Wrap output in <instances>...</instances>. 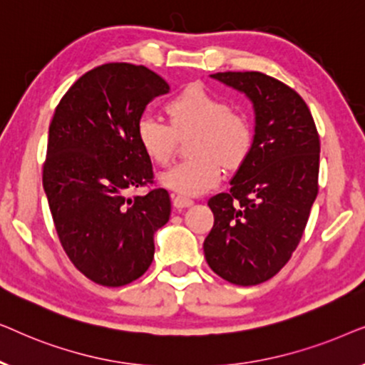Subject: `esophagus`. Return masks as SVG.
Wrapping results in <instances>:
<instances>
[{
  "label": "esophagus",
  "mask_w": 365,
  "mask_h": 365,
  "mask_svg": "<svg viewBox=\"0 0 365 365\" xmlns=\"http://www.w3.org/2000/svg\"><path fill=\"white\" fill-rule=\"evenodd\" d=\"M173 197V202L176 207H187V206H192L194 204V199L189 197L187 194H182V192H173L171 194Z\"/></svg>",
  "instance_id": "esophagus-1"
}]
</instances>
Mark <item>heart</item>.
<instances>
[{
    "label": "heart",
    "instance_id": "b5f03b06",
    "mask_svg": "<svg viewBox=\"0 0 365 365\" xmlns=\"http://www.w3.org/2000/svg\"><path fill=\"white\" fill-rule=\"evenodd\" d=\"M164 111L169 124L153 116L139 119V146L154 164L168 166L176 154L178 139L191 134L187 153L192 156L163 174L164 186L202 192L217 182L222 166L236 169L251 153L254 131L249 118L202 86L184 88L169 99Z\"/></svg>",
    "mask_w": 365,
    "mask_h": 365
}]
</instances>
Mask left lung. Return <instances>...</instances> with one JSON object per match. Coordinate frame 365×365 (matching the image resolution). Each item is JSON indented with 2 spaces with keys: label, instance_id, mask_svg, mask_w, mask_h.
Instances as JSON below:
<instances>
[{
  "label": "left lung",
  "instance_id": "1",
  "mask_svg": "<svg viewBox=\"0 0 365 365\" xmlns=\"http://www.w3.org/2000/svg\"><path fill=\"white\" fill-rule=\"evenodd\" d=\"M212 78L254 103L256 136L231 189L207 201L214 226L204 256L224 281L257 286L276 276L301 242L319 192L321 141L306 101L287 84L259 71Z\"/></svg>",
  "mask_w": 365,
  "mask_h": 365
}]
</instances>
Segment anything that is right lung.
Returning <instances> with one entry per match:
<instances>
[{
    "label": "right lung",
    "instance_id": "1",
    "mask_svg": "<svg viewBox=\"0 0 365 365\" xmlns=\"http://www.w3.org/2000/svg\"><path fill=\"white\" fill-rule=\"evenodd\" d=\"M168 91L151 69L106 63L84 73L54 109L43 187L69 261L101 286L141 277L154 259V232L169 221L171 199L136 138L144 108ZM144 187V197L127 196Z\"/></svg>",
    "mask_w": 365,
    "mask_h": 365
}]
</instances>
